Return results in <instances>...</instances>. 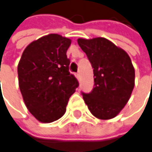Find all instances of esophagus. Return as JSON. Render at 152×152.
I'll use <instances>...</instances> for the list:
<instances>
[{"label": "esophagus", "instance_id": "obj_1", "mask_svg": "<svg viewBox=\"0 0 152 152\" xmlns=\"http://www.w3.org/2000/svg\"><path fill=\"white\" fill-rule=\"evenodd\" d=\"M76 78H77L78 80L80 79V74H79V73H76Z\"/></svg>", "mask_w": 152, "mask_h": 152}]
</instances>
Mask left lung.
I'll return each mask as SVG.
<instances>
[{
	"label": "left lung",
	"mask_w": 152,
	"mask_h": 152,
	"mask_svg": "<svg viewBox=\"0 0 152 152\" xmlns=\"http://www.w3.org/2000/svg\"><path fill=\"white\" fill-rule=\"evenodd\" d=\"M77 42L87 55L95 76L92 91L82 93L85 104L99 119L117 117L135 85V69L129 55L104 37L79 38Z\"/></svg>",
	"instance_id": "obj_1"
}]
</instances>
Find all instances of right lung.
I'll return each mask as SVG.
<instances>
[{"label":"right lung","mask_w":152,"mask_h":152,"mask_svg":"<svg viewBox=\"0 0 152 152\" xmlns=\"http://www.w3.org/2000/svg\"><path fill=\"white\" fill-rule=\"evenodd\" d=\"M71 40L57 34L44 35L28 44L18 63V81L29 112L42 123H52L66 112L78 87L69 71L67 50Z\"/></svg>","instance_id":"add662e5"}]
</instances>
